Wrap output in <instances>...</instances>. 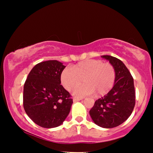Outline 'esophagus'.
Returning a JSON list of instances; mask_svg holds the SVG:
<instances>
[{"instance_id":"obj_1","label":"esophagus","mask_w":153,"mask_h":153,"mask_svg":"<svg viewBox=\"0 0 153 153\" xmlns=\"http://www.w3.org/2000/svg\"><path fill=\"white\" fill-rule=\"evenodd\" d=\"M82 98H76V97H74V101L76 102V101H79V100H82Z\"/></svg>"}]
</instances>
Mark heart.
Returning a JSON list of instances; mask_svg holds the SVG:
<instances>
[{
	"instance_id": "heart-1",
	"label": "heart",
	"mask_w": 153,
	"mask_h": 153,
	"mask_svg": "<svg viewBox=\"0 0 153 153\" xmlns=\"http://www.w3.org/2000/svg\"><path fill=\"white\" fill-rule=\"evenodd\" d=\"M116 78L115 69L112 64L101 60L88 59L79 62L72 69L66 67L61 74V82L67 91L84 85L74 92L76 97L94 94L101 97L112 89Z\"/></svg>"
}]
</instances>
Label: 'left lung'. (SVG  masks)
Wrapping results in <instances>:
<instances>
[{"label":"left lung","mask_w":153,"mask_h":153,"mask_svg":"<svg viewBox=\"0 0 153 153\" xmlns=\"http://www.w3.org/2000/svg\"><path fill=\"white\" fill-rule=\"evenodd\" d=\"M102 57L115 67V82L107 94L96 100L90 115L98 126L112 128L123 123L132 113L136 102L135 88L133 77L122 61L109 55Z\"/></svg>","instance_id":"1"}]
</instances>
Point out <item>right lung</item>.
Instances as JSON below:
<instances>
[{"label": "right lung", "mask_w": 153, "mask_h": 153, "mask_svg": "<svg viewBox=\"0 0 153 153\" xmlns=\"http://www.w3.org/2000/svg\"><path fill=\"white\" fill-rule=\"evenodd\" d=\"M65 67L56 60L41 62L33 67L25 82V111L33 122L42 128L60 126L70 111L73 99L61 85V74Z\"/></svg>", "instance_id": "right-lung-1"}]
</instances>
